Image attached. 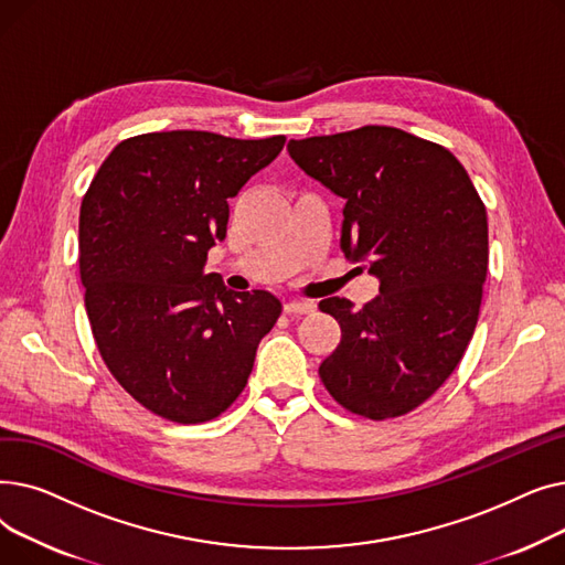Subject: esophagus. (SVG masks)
I'll return each mask as SVG.
<instances>
[{
  "label": "esophagus",
  "mask_w": 565,
  "mask_h": 565,
  "mask_svg": "<svg viewBox=\"0 0 565 565\" xmlns=\"http://www.w3.org/2000/svg\"><path fill=\"white\" fill-rule=\"evenodd\" d=\"M284 311L295 316V313H309L313 311V302H302V300H290L284 305Z\"/></svg>",
  "instance_id": "1"
}]
</instances>
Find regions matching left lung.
Returning <instances> with one entry per match:
<instances>
[{
  "label": "left lung",
  "mask_w": 565,
  "mask_h": 565,
  "mask_svg": "<svg viewBox=\"0 0 565 565\" xmlns=\"http://www.w3.org/2000/svg\"><path fill=\"white\" fill-rule=\"evenodd\" d=\"M305 173L345 201L341 249L366 263L380 295L318 307L341 343L318 369L348 412L382 422L428 401L477 330L488 275V215L447 148L390 126L290 139Z\"/></svg>",
  "instance_id": "8db88e82"
}]
</instances>
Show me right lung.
<instances>
[{
	"instance_id": "obj_1",
	"label": "right lung",
	"mask_w": 565,
	"mask_h": 565,
	"mask_svg": "<svg viewBox=\"0 0 565 565\" xmlns=\"http://www.w3.org/2000/svg\"><path fill=\"white\" fill-rule=\"evenodd\" d=\"M284 135L146 132L118 143L79 207V277L100 358L146 409L211 422L241 396L281 302L203 273L226 237L228 199L270 164Z\"/></svg>"
}]
</instances>
